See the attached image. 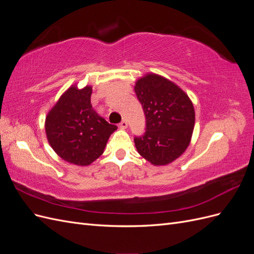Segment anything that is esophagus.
Listing matches in <instances>:
<instances>
[{"label":"esophagus","mask_w":254,"mask_h":254,"mask_svg":"<svg viewBox=\"0 0 254 254\" xmlns=\"http://www.w3.org/2000/svg\"><path fill=\"white\" fill-rule=\"evenodd\" d=\"M119 127H120L121 129H126V128L128 127V123H127V121H126V120H123V121L120 123Z\"/></svg>","instance_id":"obj_1"}]
</instances>
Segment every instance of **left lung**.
I'll list each match as a JSON object with an SVG mask.
<instances>
[{
	"instance_id": "1",
	"label": "left lung",
	"mask_w": 254,
	"mask_h": 254,
	"mask_svg": "<svg viewBox=\"0 0 254 254\" xmlns=\"http://www.w3.org/2000/svg\"><path fill=\"white\" fill-rule=\"evenodd\" d=\"M134 91L145 114V132L134 136L140 155L153 165L173 162L190 144L195 111L189 96L156 74L136 81Z\"/></svg>"
}]
</instances>
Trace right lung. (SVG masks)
<instances>
[{
    "label": "right lung",
    "mask_w": 254,
    "mask_h": 254,
    "mask_svg": "<svg viewBox=\"0 0 254 254\" xmlns=\"http://www.w3.org/2000/svg\"><path fill=\"white\" fill-rule=\"evenodd\" d=\"M92 88L68 89L45 120V131L57 155L76 165H89L102 155L110 134L117 130L93 110Z\"/></svg>",
    "instance_id": "1"
}]
</instances>
